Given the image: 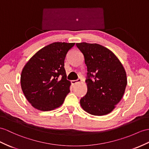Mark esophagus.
I'll list each match as a JSON object with an SVG mask.
<instances>
[{"mask_svg":"<svg viewBox=\"0 0 149 149\" xmlns=\"http://www.w3.org/2000/svg\"><path fill=\"white\" fill-rule=\"evenodd\" d=\"M81 79L78 78L77 79H76V80H72L71 81V83H72V85H75L76 83H79V82H81Z\"/></svg>","mask_w":149,"mask_h":149,"instance_id":"1","label":"esophagus"}]
</instances>
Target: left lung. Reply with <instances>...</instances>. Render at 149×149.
<instances>
[{
  "label": "left lung",
  "instance_id": "left-lung-1",
  "mask_svg": "<svg viewBox=\"0 0 149 149\" xmlns=\"http://www.w3.org/2000/svg\"><path fill=\"white\" fill-rule=\"evenodd\" d=\"M83 53L87 67V92L80 105L88 113H109L121 100L127 85L126 71L110 50L97 43H76Z\"/></svg>",
  "mask_w": 149,
  "mask_h": 149
}]
</instances>
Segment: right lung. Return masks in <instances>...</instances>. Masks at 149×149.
Wrapping results in <instances>:
<instances>
[{
    "label": "right lung",
    "mask_w": 149,
    "mask_h": 149,
    "mask_svg": "<svg viewBox=\"0 0 149 149\" xmlns=\"http://www.w3.org/2000/svg\"><path fill=\"white\" fill-rule=\"evenodd\" d=\"M74 43L54 42L43 47L28 61L21 75L26 99L35 109L48 111L63 104L70 93L64 60Z\"/></svg>",
    "instance_id": "right-lung-1"
}]
</instances>
